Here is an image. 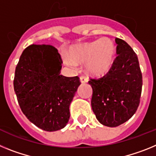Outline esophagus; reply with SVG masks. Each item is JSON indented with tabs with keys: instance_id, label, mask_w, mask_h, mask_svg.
Returning <instances> with one entry per match:
<instances>
[{
	"instance_id": "obj_1",
	"label": "esophagus",
	"mask_w": 156,
	"mask_h": 156,
	"mask_svg": "<svg viewBox=\"0 0 156 156\" xmlns=\"http://www.w3.org/2000/svg\"><path fill=\"white\" fill-rule=\"evenodd\" d=\"M88 78H86L85 76H81L80 77V82H82V83H86V82H88Z\"/></svg>"
}]
</instances>
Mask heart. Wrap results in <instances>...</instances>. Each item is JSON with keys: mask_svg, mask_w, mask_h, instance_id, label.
<instances>
[{"mask_svg": "<svg viewBox=\"0 0 156 156\" xmlns=\"http://www.w3.org/2000/svg\"><path fill=\"white\" fill-rule=\"evenodd\" d=\"M116 47L108 37L86 42L70 49L69 56L63 55L65 63L71 67L86 63V70L93 76H103L110 71L115 60Z\"/></svg>", "mask_w": 156, "mask_h": 156, "instance_id": "obj_1", "label": "heart"}]
</instances>
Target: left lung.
I'll return each mask as SVG.
<instances>
[{"mask_svg":"<svg viewBox=\"0 0 156 156\" xmlns=\"http://www.w3.org/2000/svg\"><path fill=\"white\" fill-rule=\"evenodd\" d=\"M113 67L104 77L90 79L91 105L97 120L104 126L116 127L136 112L141 95L142 74L136 54L125 41L115 38Z\"/></svg>","mask_w":156,"mask_h":156,"instance_id":"8db88e82","label":"left lung"}]
</instances>
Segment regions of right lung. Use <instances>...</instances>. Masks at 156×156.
<instances>
[{
  "label": "right lung",
  "instance_id": "1",
  "mask_svg": "<svg viewBox=\"0 0 156 156\" xmlns=\"http://www.w3.org/2000/svg\"><path fill=\"white\" fill-rule=\"evenodd\" d=\"M62 59L52 45L31 44L16 67L14 90L22 112L43 130L67 126L70 105L80 86L79 78L60 74Z\"/></svg>",
  "mask_w": 156,
  "mask_h": 156
}]
</instances>
